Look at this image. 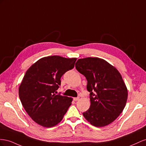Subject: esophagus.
Here are the masks:
<instances>
[{"instance_id": "34e87169", "label": "esophagus", "mask_w": 146, "mask_h": 146, "mask_svg": "<svg viewBox=\"0 0 146 146\" xmlns=\"http://www.w3.org/2000/svg\"><path fill=\"white\" fill-rule=\"evenodd\" d=\"M79 99H80V97H74V98H73V100L74 101H78Z\"/></svg>"}]
</instances>
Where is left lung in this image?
I'll list each match as a JSON object with an SVG mask.
<instances>
[{"mask_svg": "<svg viewBox=\"0 0 146 146\" xmlns=\"http://www.w3.org/2000/svg\"><path fill=\"white\" fill-rule=\"evenodd\" d=\"M75 66L86 77L90 92V106L83 115L94 126L108 125L118 117L127 103L128 91L121 74L98 57L78 59Z\"/></svg>", "mask_w": 146, "mask_h": 146, "instance_id": "left-lung-1", "label": "left lung"}]
</instances>
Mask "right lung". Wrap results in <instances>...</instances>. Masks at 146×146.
<instances>
[{"mask_svg":"<svg viewBox=\"0 0 146 146\" xmlns=\"http://www.w3.org/2000/svg\"><path fill=\"white\" fill-rule=\"evenodd\" d=\"M76 58L59 56L45 57L36 61L26 72L19 87V96L24 108L36 123L44 127H52L64 117L73 98L56 90L60 78L74 68Z\"/></svg>","mask_w":146,"mask_h":146,"instance_id":"right-lung-1","label":"right lung"}]
</instances>
